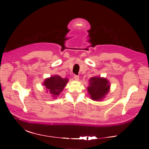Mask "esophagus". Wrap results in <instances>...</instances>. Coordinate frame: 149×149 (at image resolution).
<instances>
[{
  "label": "esophagus",
  "mask_w": 149,
  "mask_h": 149,
  "mask_svg": "<svg viewBox=\"0 0 149 149\" xmlns=\"http://www.w3.org/2000/svg\"><path fill=\"white\" fill-rule=\"evenodd\" d=\"M74 80L75 81H79V77H78V76H77V75H74Z\"/></svg>",
  "instance_id": "1"
}]
</instances>
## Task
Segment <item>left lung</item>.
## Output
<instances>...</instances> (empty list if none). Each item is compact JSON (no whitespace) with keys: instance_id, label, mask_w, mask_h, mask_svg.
<instances>
[{"instance_id":"left-lung-1","label":"left lung","mask_w":149,"mask_h":149,"mask_svg":"<svg viewBox=\"0 0 149 149\" xmlns=\"http://www.w3.org/2000/svg\"><path fill=\"white\" fill-rule=\"evenodd\" d=\"M111 85L107 79L100 77H93L89 80L87 91L92 100L99 102L103 100L109 92Z\"/></svg>"}]
</instances>
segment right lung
<instances>
[{
  "label": "right lung",
  "instance_id": "add662e5",
  "mask_svg": "<svg viewBox=\"0 0 149 149\" xmlns=\"http://www.w3.org/2000/svg\"><path fill=\"white\" fill-rule=\"evenodd\" d=\"M68 81L67 78H62L59 75H54L45 79L42 84L45 87L47 92L56 99L66 87Z\"/></svg>",
  "mask_w": 149,
  "mask_h": 149
}]
</instances>
